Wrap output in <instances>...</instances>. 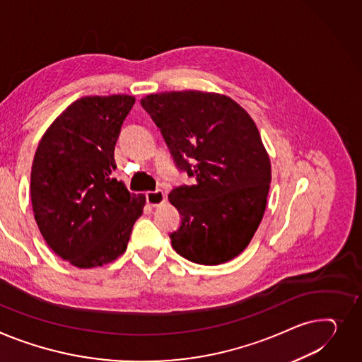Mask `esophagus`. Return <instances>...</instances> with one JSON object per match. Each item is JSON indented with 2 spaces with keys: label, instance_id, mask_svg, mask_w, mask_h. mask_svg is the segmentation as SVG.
<instances>
[{
  "label": "esophagus",
  "instance_id": "obj_1",
  "mask_svg": "<svg viewBox=\"0 0 362 362\" xmlns=\"http://www.w3.org/2000/svg\"><path fill=\"white\" fill-rule=\"evenodd\" d=\"M146 199H147L148 205L158 206L160 204H163L165 201V195H164V192L161 189H157V190H153V192H147Z\"/></svg>",
  "mask_w": 362,
  "mask_h": 362
}]
</instances>
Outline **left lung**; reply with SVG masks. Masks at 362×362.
I'll use <instances>...</instances> for the list:
<instances>
[{
  "label": "left lung",
  "mask_w": 362,
  "mask_h": 362,
  "mask_svg": "<svg viewBox=\"0 0 362 362\" xmlns=\"http://www.w3.org/2000/svg\"><path fill=\"white\" fill-rule=\"evenodd\" d=\"M180 170L195 177L168 194L182 215L173 249L199 264L242 253L267 208L271 161L250 115L233 99L197 90L141 99Z\"/></svg>",
  "instance_id": "1"
}]
</instances>
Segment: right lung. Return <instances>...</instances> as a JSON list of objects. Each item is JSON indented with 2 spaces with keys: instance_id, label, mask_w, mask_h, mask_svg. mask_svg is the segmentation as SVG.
<instances>
[{
  "instance_id": "1",
  "label": "right lung",
  "mask_w": 362,
  "mask_h": 362,
  "mask_svg": "<svg viewBox=\"0 0 362 362\" xmlns=\"http://www.w3.org/2000/svg\"><path fill=\"white\" fill-rule=\"evenodd\" d=\"M134 103L127 94L81 98L37 146L30 176L35 220L47 246L77 268L124 255L146 205V197L113 177L115 146Z\"/></svg>"
}]
</instances>
